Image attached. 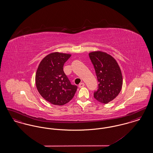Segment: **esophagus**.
<instances>
[{"label": "esophagus", "instance_id": "obj_1", "mask_svg": "<svg viewBox=\"0 0 153 153\" xmlns=\"http://www.w3.org/2000/svg\"><path fill=\"white\" fill-rule=\"evenodd\" d=\"M84 86H85V84L84 82H81L80 84L79 85V87L80 88L84 87Z\"/></svg>", "mask_w": 153, "mask_h": 153}]
</instances>
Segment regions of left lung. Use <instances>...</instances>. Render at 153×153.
Listing matches in <instances>:
<instances>
[{
  "instance_id": "left-lung-1",
  "label": "left lung",
  "mask_w": 153,
  "mask_h": 153,
  "mask_svg": "<svg viewBox=\"0 0 153 153\" xmlns=\"http://www.w3.org/2000/svg\"><path fill=\"white\" fill-rule=\"evenodd\" d=\"M89 56L99 82L94 97L98 102L107 104L116 98L122 89L123 77L120 68L115 59L107 53L92 51Z\"/></svg>"
}]
</instances>
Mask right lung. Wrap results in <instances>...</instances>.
Listing matches in <instances>:
<instances>
[{
	"label": "right lung",
	"instance_id": "obj_1",
	"mask_svg": "<svg viewBox=\"0 0 153 153\" xmlns=\"http://www.w3.org/2000/svg\"><path fill=\"white\" fill-rule=\"evenodd\" d=\"M71 54L54 52L45 57L36 74V88L41 96L52 104L63 105L70 102L77 87L72 85L63 71Z\"/></svg>",
	"mask_w": 153,
	"mask_h": 153
}]
</instances>
